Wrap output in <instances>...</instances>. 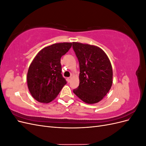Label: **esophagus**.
<instances>
[{"mask_svg": "<svg viewBox=\"0 0 146 146\" xmlns=\"http://www.w3.org/2000/svg\"><path fill=\"white\" fill-rule=\"evenodd\" d=\"M71 78H72L71 77H68L67 78V81H68V83H69L70 82V80H71Z\"/></svg>", "mask_w": 146, "mask_h": 146, "instance_id": "obj_1", "label": "esophagus"}]
</instances>
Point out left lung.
I'll use <instances>...</instances> for the list:
<instances>
[{
	"label": "left lung",
	"instance_id": "obj_1",
	"mask_svg": "<svg viewBox=\"0 0 146 146\" xmlns=\"http://www.w3.org/2000/svg\"><path fill=\"white\" fill-rule=\"evenodd\" d=\"M80 66V83L74 93L86 104L102 99L113 83V70L107 55L100 48L80 42H72Z\"/></svg>",
	"mask_w": 146,
	"mask_h": 146
}]
</instances>
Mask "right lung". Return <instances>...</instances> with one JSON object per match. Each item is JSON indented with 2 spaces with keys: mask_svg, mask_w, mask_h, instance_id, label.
<instances>
[{
  "mask_svg": "<svg viewBox=\"0 0 146 146\" xmlns=\"http://www.w3.org/2000/svg\"><path fill=\"white\" fill-rule=\"evenodd\" d=\"M71 42L54 44L39 51L29 68L27 80L33 98L41 103L54 100L66 84L61 74V57L71 47Z\"/></svg>",
  "mask_w": 146,
  "mask_h": 146,
  "instance_id": "right-lung-1",
  "label": "right lung"
}]
</instances>
